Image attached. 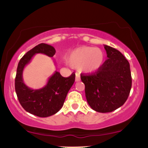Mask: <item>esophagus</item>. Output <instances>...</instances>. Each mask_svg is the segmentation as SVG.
Listing matches in <instances>:
<instances>
[{
    "label": "esophagus",
    "instance_id": "1",
    "mask_svg": "<svg viewBox=\"0 0 148 148\" xmlns=\"http://www.w3.org/2000/svg\"><path fill=\"white\" fill-rule=\"evenodd\" d=\"M81 80V78H80V74L79 73H76V78H75V81L76 82H79Z\"/></svg>",
    "mask_w": 148,
    "mask_h": 148
}]
</instances>
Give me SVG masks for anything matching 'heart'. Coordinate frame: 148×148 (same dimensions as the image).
Segmentation results:
<instances>
[{"label":"heart","mask_w":148,"mask_h":148,"mask_svg":"<svg viewBox=\"0 0 148 148\" xmlns=\"http://www.w3.org/2000/svg\"><path fill=\"white\" fill-rule=\"evenodd\" d=\"M104 53L102 49L91 46H80L71 51L67 56V62L71 66L85 73H93L102 67Z\"/></svg>","instance_id":"obj_1"}]
</instances>
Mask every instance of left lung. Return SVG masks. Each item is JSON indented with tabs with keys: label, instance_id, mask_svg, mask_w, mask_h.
<instances>
[{
	"label": "left lung",
	"instance_id": "1",
	"mask_svg": "<svg viewBox=\"0 0 148 148\" xmlns=\"http://www.w3.org/2000/svg\"><path fill=\"white\" fill-rule=\"evenodd\" d=\"M108 59L94 74H81L86 101L98 112H110L124 104L132 87L130 64L117 49L104 45Z\"/></svg>",
	"mask_w": 148,
	"mask_h": 148
}]
</instances>
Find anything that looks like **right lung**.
<instances>
[{
  "label": "right lung",
  "instance_id": "obj_1",
  "mask_svg": "<svg viewBox=\"0 0 148 148\" xmlns=\"http://www.w3.org/2000/svg\"><path fill=\"white\" fill-rule=\"evenodd\" d=\"M56 50L52 46L40 44L36 46L21 59L17 67L15 89L19 102L28 112L40 117H47L56 114L63 107L66 97L75 81V74L66 78L58 71L50 77L45 86L32 89L23 80V71L36 53H44L53 57Z\"/></svg>",
  "mask_w": 148,
  "mask_h": 148
}]
</instances>
